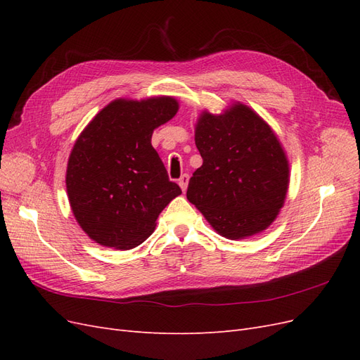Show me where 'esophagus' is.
<instances>
[{"mask_svg": "<svg viewBox=\"0 0 360 360\" xmlns=\"http://www.w3.org/2000/svg\"><path fill=\"white\" fill-rule=\"evenodd\" d=\"M188 183H189V176H188V174H183V176L179 179V184H180V188H181L183 192L186 191Z\"/></svg>", "mask_w": 360, "mask_h": 360, "instance_id": "esophagus-1", "label": "esophagus"}]
</instances>
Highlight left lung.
I'll return each mask as SVG.
<instances>
[{
  "label": "left lung",
  "mask_w": 360,
  "mask_h": 360,
  "mask_svg": "<svg viewBox=\"0 0 360 360\" xmlns=\"http://www.w3.org/2000/svg\"><path fill=\"white\" fill-rule=\"evenodd\" d=\"M195 146L202 165L186 197L213 230L238 240L269 228L290 183V163L274 129L252 108L234 102L222 114H200Z\"/></svg>",
  "instance_id": "8db88e82"
}]
</instances>
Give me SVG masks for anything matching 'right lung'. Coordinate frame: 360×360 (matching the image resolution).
Here are the masks:
<instances>
[{
	"mask_svg": "<svg viewBox=\"0 0 360 360\" xmlns=\"http://www.w3.org/2000/svg\"><path fill=\"white\" fill-rule=\"evenodd\" d=\"M171 96L108 103L75 141L66 188L76 222L106 248L132 249L181 193L151 146L153 130L177 114Z\"/></svg>",
	"mask_w": 360,
	"mask_h": 360,
	"instance_id": "1",
	"label": "right lung"
}]
</instances>
